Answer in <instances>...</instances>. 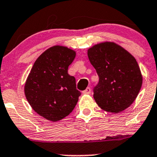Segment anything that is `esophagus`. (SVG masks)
I'll return each mask as SVG.
<instances>
[{"label":"esophagus","instance_id":"esophagus-1","mask_svg":"<svg viewBox=\"0 0 157 157\" xmlns=\"http://www.w3.org/2000/svg\"><path fill=\"white\" fill-rule=\"evenodd\" d=\"M91 93V89L90 88H87L86 90H84L83 92H82V94H89Z\"/></svg>","mask_w":157,"mask_h":157}]
</instances>
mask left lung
I'll use <instances>...</instances> for the list:
<instances>
[{
	"label": "left lung",
	"instance_id": "1",
	"mask_svg": "<svg viewBox=\"0 0 157 157\" xmlns=\"http://www.w3.org/2000/svg\"><path fill=\"white\" fill-rule=\"evenodd\" d=\"M88 57L99 77L94 98L101 109L124 111L139 94L142 75L135 57L113 42H104L88 49Z\"/></svg>",
	"mask_w": 157,
	"mask_h": 157
}]
</instances>
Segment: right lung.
Returning a JSON list of instances; mask_svg holds the SVG:
<instances>
[{
    "label": "right lung",
    "mask_w": 157,
    "mask_h": 157,
    "mask_svg": "<svg viewBox=\"0 0 157 157\" xmlns=\"http://www.w3.org/2000/svg\"><path fill=\"white\" fill-rule=\"evenodd\" d=\"M76 51L54 45L44 51L26 80L25 94L32 109L51 121H58L75 109L81 94L75 78L68 74Z\"/></svg>",
    "instance_id": "1"
}]
</instances>
